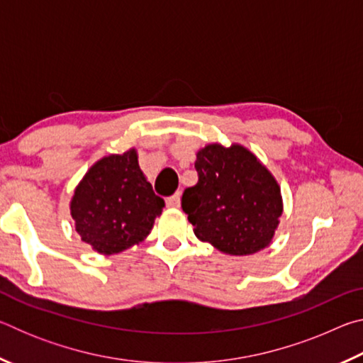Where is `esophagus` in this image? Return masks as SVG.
I'll use <instances>...</instances> for the list:
<instances>
[{"instance_id":"esophagus-1","label":"esophagus","mask_w":363,"mask_h":363,"mask_svg":"<svg viewBox=\"0 0 363 363\" xmlns=\"http://www.w3.org/2000/svg\"><path fill=\"white\" fill-rule=\"evenodd\" d=\"M167 206L168 208H179L181 206V194L176 192L174 195H171L167 199Z\"/></svg>"}]
</instances>
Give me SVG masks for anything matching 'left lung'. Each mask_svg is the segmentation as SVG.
Returning a JSON list of instances; mask_svg holds the SVG:
<instances>
[{"label": "left lung", "instance_id": "8db88e82", "mask_svg": "<svg viewBox=\"0 0 363 363\" xmlns=\"http://www.w3.org/2000/svg\"><path fill=\"white\" fill-rule=\"evenodd\" d=\"M199 182L182 194V210L201 242L232 256L269 247L284 211L270 171L243 145L208 144L196 153Z\"/></svg>", "mask_w": 363, "mask_h": 363}]
</instances>
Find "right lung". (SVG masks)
I'll list each match as a JSON object with an SVG mask.
<instances>
[{
    "instance_id": "obj_1",
    "label": "right lung",
    "mask_w": 363,
    "mask_h": 363,
    "mask_svg": "<svg viewBox=\"0 0 363 363\" xmlns=\"http://www.w3.org/2000/svg\"><path fill=\"white\" fill-rule=\"evenodd\" d=\"M163 206L139 168L136 149H130L88 169L72 196L70 213L82 240L110 256L143 242Z\"/></svg>"
}]
</instances>
